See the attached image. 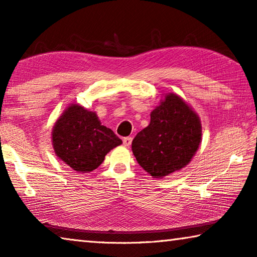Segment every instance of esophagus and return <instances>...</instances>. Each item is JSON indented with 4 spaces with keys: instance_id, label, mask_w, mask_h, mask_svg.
I'll return each mask as SVG.
<instances>
[{
    "instance_id": "34e87169",
    "label": "esophagus",
    "mask_w": 257,
    "mask_h": 257,
    "mask_svg": "<svg viewBox=\"0 0 257 257\" xmlns=\"http://www.w3.org/2000/svg\"><path fill=\"white\" fill-rule=\"evenodd\" d=\"M132 142H133V138H132V137H124V138L122 139L123 145L127 146V147L132 145Z\"/></svg>"
}]
</instances>
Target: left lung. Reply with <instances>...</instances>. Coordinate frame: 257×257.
Here are the masks:
<instances>
[{"label":"left lung","mask_w":257,"mask_h":257,"mask_svg":"<svg viewBox=\"0 0 257 257\" xmlns=\"http://www.w3.org/2000/svg\"><path fill=\"white\" fill-rule=\"evenodd\" d=\"M202 141L197 113L177 94L169 93L151 113V122L134 138L138 164L153 178H163L188 164Z\"/></svg>","instance_id":"left-lung-1"}]
</instances>
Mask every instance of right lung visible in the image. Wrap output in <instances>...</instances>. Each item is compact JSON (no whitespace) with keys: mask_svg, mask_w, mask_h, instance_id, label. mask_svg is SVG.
<instances>
[{"mask_svg":"<svg viewBox=\"0 0 257 257\" xmlns=\"http://www.w3.org/2000/svg\"><path fill=\"white\" fill-rule=\"evenodd\" d=\"M52 144L56 156L72 170L87 173L98 168L108 152L122 141L101 124L96 113L71 104L53 125Z\"/></svg>","mask_w":257,"mask_h":257,"instance_id":"1","label":"right lung"}]
</instances>
